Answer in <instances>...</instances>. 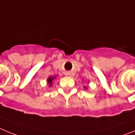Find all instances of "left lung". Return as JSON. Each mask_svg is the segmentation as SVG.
Masks as SVG:
<instances>
[{
	"mask_svg": "<svg viewBox=\"0 0 135 135\" xmlns=\"http://www.w3.org/2000/svg\"><path fill=\"white\" fill-rule=\"evenodd\" d=\"M84 89H86V87H84Z\"/></svg>",
	"mask_w": 135,
	"mask_h": 135,
	"instance_id": "1",
	"label": "left lung"
}]
</instances>
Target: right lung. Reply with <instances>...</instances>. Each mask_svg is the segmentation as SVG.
<instances>
[{
	"label": "right lung",
	"mask_w": 135,
	"mask_h": 135,
	"mask_svg": "<svg viewBox=\"0 0 135 135\" xmlns=\"http://www.w3.org/2000/svg\"><path fill=\"white\" fill-rule=\"evenodd\" d=\"M56 77H55V78ZM54 79V78H53V77H52V78H51V77H50V78H49V79H48V83L49 84V86H51V84H52V81H53V80Z\"/></svg>",
	"instance_id": "obj_1"
}]
</instances>
